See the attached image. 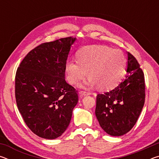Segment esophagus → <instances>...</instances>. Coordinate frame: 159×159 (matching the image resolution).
<instances>
[{"label":"esophagus","mask_w":159,"mask_h":159,"mask_svg":"<svg viewBox=\"0 0 159 159\" xmlns=\"http://www.w3.org/2000/svg\"><path fill=\"white\" fill-rule=\"evenodd\" d=\"M80 94L83 96H85V95H90V92H88V91H85V90H80Z\"/></svg>","instance_id":"esophagus-1"}]
</instances>
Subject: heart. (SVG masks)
I'll use <instances>...</instances> for the list:
<instances>
[{
	"mask_svg": "<svg viewBox=\"0 0 159 159\" xmlns=\"http://www.w3.org/2000/svg\"><path fill=\"white\" fill-rule=\"evenodd\" d=\"M79 61L71 60L65 66L66 78L76 85L88 75L90 85H98L102 90L114 88L121 78L125 66L123 54L104 45L84 48L78 54Z\"/></svg>",
	"mask_w": 159,
	"mask_h": 159,
	"instance_id": "obj_1",
	"label": "heart"
}]
</instances>
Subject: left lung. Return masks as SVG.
<instances>
[{
	"instance_id": "1",
	"label": "left lung",
	"mask_w": 159,
	"mask_h": 159,
	"mask_svg": "<svg viewBox=\"0 0 159 159\" xmlns=\"http://www.w3.org/2000/svg\"><path fill=\"white\" fill-rule=\"evenodd\" d=\"M126 71L117 87L96 98V117L101 128L111 136L128 133L138 121L144 104V75L137 59L129 52Z\"/></svg>"
}]
</instances>
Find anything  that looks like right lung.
Segmentation results:
<instances>
[{
	"mask_svg": "<svg viewBox=\"0 0 159 159\" xmlns=\"http://www.w3.org/2000/svg\"><path fill=\"white\" fill-rule=\"evenodd\" d=\"M76 38L44 43L23 59L15 75V99L28 128L42 138L61 136L78 103V91L66 82L65 66Z\"/></svg>",
	"mask_w": 159,
	"mask_h": 159,
	"instance_id": "obj_1",
	"label": "right lung"
}]
</instances>
